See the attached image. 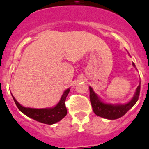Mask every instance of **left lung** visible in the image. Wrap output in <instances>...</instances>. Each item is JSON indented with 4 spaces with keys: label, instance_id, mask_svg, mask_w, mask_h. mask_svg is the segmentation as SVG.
<instances>
[{
    "label": "left lung",
    "instance_id": "1",
    "mask_svg": "<svg viewBox=\"0 0 149 149\" xmlns=\"http://www.w3.org/2000/svg\"><path fill=\"white\" fill-rule=\"evenodd\" d=\"M132 66L135 67L134 63ZM140 93V84L136 89L134 96L129 102L125 104H110L106 103L100 100L99 96L95 93L92 87L89 86V99L91 102L93 112L98 116L107 119H117L121 118L139 100Z\"/></svg>",
    "mask_w": 149,
    "mask_h": 149
}]
</instances>
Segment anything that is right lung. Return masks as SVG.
<instances>
[{
	"instance_id": "1",
	"label": "right lung",
	"mask_w": 149,
	"mask_h": 149,
	"mask_svg": "<svg viewBox=\"0 0 149 149\" xmlns=\"http://www.w3.org/2000/svg\"><path fill=\"white\" fill-rule=\"evenodd\" d=\"M70 89L69 88L65 90L63 94L61 96L60 102H58L54 107L52 108H45V109H33V108H27L21 106L19 102L15 100V98L13 96L14 102L16 106H17L20 112H23L26 116L34 119V120L40 122V123L47 124V125H52L54 123L60 122L62 118L66 116L67 114V110H66L65 101L67 95L70 93Z\"/></svg>"
}]
</instances>
